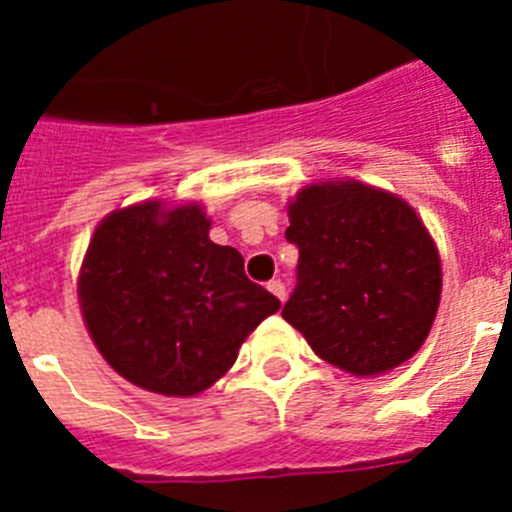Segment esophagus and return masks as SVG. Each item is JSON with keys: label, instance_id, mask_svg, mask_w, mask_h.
Wrapping results in <instances>:
<instances>
[{"label": "esophagus", "instance_id": "obj_1", "mask_svg": "<svg viewBox=\"0 0 512 512\" xmlns=\"http://www.w3.org/2000/svg\"><path fill=\"white\" fill-rule=\"evenodd\" d=\"M269 292L274 297H277V300H282L284 302V297H287V289H284V284L279 282V279H274V282H269Z\"/></svg>", "mask_w": 512, "mask_h": 512}]
</instances>
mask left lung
I'll list each match as a JSON object with an SVG mask.
<instances>
[{"label": "left lung", "mask_w": 512, "mask_h": 512, "mask_svg": "<svg viewBox=\"0 0 512 512\" xmlns=\"http://www.w3.org/2000/svg\"><path fill=\"white\" fill-rule=\"evenodd\" d=\"M287 212L300 284L282 318L354 377L413 359L443 287L436 241L413 205L356 179H328L305 184Z\"/></svg>", "instance_id": "left-lung-1"}]
</instances>
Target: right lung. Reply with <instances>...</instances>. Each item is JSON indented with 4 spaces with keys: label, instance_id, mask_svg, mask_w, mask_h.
<instances>
[{
    "label": "right lung",
    "instance_id": "obj_1",
    "mask_svg": "<svg viewBox=\"0 0 512 512\" xmlns=\"http://www.w3.org/2000/svg\"><path fill=\"white\" fill-rule=\"evenodd\" d=\"M200 202H135L94 228L76 292L104 361L140 390L194 397L228 374L259 323L282 307L210 241Z\"/></svg>",
    "mask_w": 512,
    "mask_h": 512
}]
</instances>
